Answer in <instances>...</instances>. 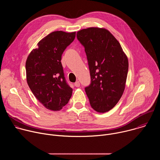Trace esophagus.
<instances>
[{
	"label": "esophagus",
	"instance_id": "obj_1",
	"mask_svg": "<svg viewBox=\"0 0 160 160\" xmlns=\"http://www.w3.org/2000/svg\"><path fill=\"white\" fill-rule=\"evenodd\" d=\"M74 85H75V87H80V82H79V81H77L75 83H74Z\"/></svg>",
	"mask_w": 160,
	"mask_h": 160
}]
</instances>
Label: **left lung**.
<instances>
[{
    "label": "left lung",
    "instance_id": "8db88e82",
    "mask_svg": "<svg viewBox=\"0 0 160 160\" xmlns=\"http://www.w3.org/2000/svg\"><path fill=\"white\" fill-rule=\"evenodd\" d=\"M77 37L83 45L91 83L85 88L91 107L106 112L122 96L128 70V58L109 31L90 27L78 31Z\"/></svg>",
    "mask_w": 160,
    "mask_h": 160
}]
</instances>
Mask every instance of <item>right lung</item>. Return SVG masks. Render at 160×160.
<instances>
[{"label": "right lung", "mask_w": 160, "mask_h": 160, "mask_svg": "<svg viewBox=\"0 0 160 160\" xmlns=\"http://www.w3.org/2000/svg\"><path fill=\"white\" fill-rule=\"evenodd\" d=\"M75 35V32H53L39 41L27 59L28 85L38 101L49 110H61L72 97L73 89L66 82L61 60Z\"/></svg>", "instance_id": "1"}]
</instances>
